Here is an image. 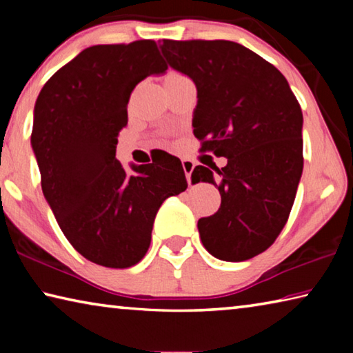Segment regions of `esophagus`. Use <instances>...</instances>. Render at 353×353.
<instances>
[{
    "instance_id": "1",
    "label": "esophagus",
    "mask_w": 353,
    "mask_h": 353,
    "mask_svg": "<svg viewBox=\"0 0 353 353\" xmlns=\"http://www.w3.org/2000/svg\"><path fill=\"white\" fill-rule=\"evenodd\" d=\"M182 168L185 171V176H187L188 183H191V172L194 170V163L188 159H182Z\"/></svg>"
}]
</instances>
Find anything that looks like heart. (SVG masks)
Here are the masks:
<instances>
[{"instance_id":"heart-1","label":"heart","mask_w":353,"mask_h":353,"mask_svg":"<svg viewBox=\"0 0 353 353\" xmlns=\"http://www.w3.org/2000/svg\"><path fill=\"white\" fill-rule=\"evenodd\" d=\"M168 76H179V74L177 73H170ZM168 76H166V77H168Z\"/></svg>"}]
</instances>
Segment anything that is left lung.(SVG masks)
I'll list each match as a JSON object with an SVG mask.
<instances>
[{"mask_svg": "<svg viewBox=\"0 0 353 353\" xmlns=\"http://www.w3.org/2000/svg\"><path fill=\"white\" fill-rule=\"evenodd\" d=\"M171 68L193 79V134L201 152L225 157L216 174L196 166L191 182L218 187L221 205L201 218L213 256L244 261L276 241L288 221L303 170L302 110L288 81L265 59L229 40H163Z\"/></svg>", "mask_w": 353, "mask_h": 353, "instance_id": "left-lung-1", "label": "left lung"}]
</instances>
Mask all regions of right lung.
<instances>
[{
  "label": "right lung",
  "instance_id": "right-lung-1",
  "mask_svg": "<svg viewBox=\"0 0 353 353\" xmlns=\"http://www.w3.org/2000/svg\"><path fill=\"white\" fill-rule=\"evenodd\" d=\"M166 68L154 40L94 45L56 71L35 101L31 145L45 199L71 246L97 265H137L160 205L188 187L168 152L132 171L115 157L130 93Z\"/></svg>",
  "mask_w": 353,
  "mask_h": 353
}]
</instances>
